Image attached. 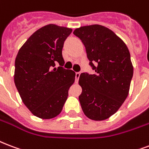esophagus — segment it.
I'll list each match as a JSON object with an SVG mask.
<instances>
[{"label": "esophagus", "instance_id": "1", "mask_svg": "<svg viewBox=\"0 0 149 149\" xmlns=\"http://www.w3.org/2000/svg\"><path fill=\"white\" fill-rule=\"evenodd\" d=\"M80 73L81 72H76V82H78V80H79V76H80Z\"/></svg>", "mask_w": 149, "mask_h": 149}]
</instances>
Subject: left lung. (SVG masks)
<instances>
[{"label":"left lung","instance_id":"left-lung-1","mask_svg":"<svg viewBox=\"0 0 149 149\" xmlns=\"http://www.w3.org/2000/svg\"><path fill=\"white\" fill-rule=\"evenodd\" d=\"M73 34L85 46L89 65L95 71L79 76L83 112L91 120H106L117 112L129 93L134 72L129 50L111 29L101 25L79 27Z\"/></svg>","mask_w":149,"mask_h":149}]
</instances>
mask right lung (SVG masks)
<instances>
[{
	"instance_id": "1",
	"label": "right lung",
	"mask_w": 149,
	"mask_h": 149,
	"mask_svg": "<svg viewBox=\"0 0 149 149\" xmlns=\"http://www.w3.org/2000/svg\"><path fill=\"white\" fill-rule=\"evenodd\" d=\"M72 29L49 24L33 33L15 62V84L22 102L37 117L48 120L62 112L75 72L63 68L62 47ZM58 63L61 67L55 68Z\"/></svg>"
}]
</instances>
